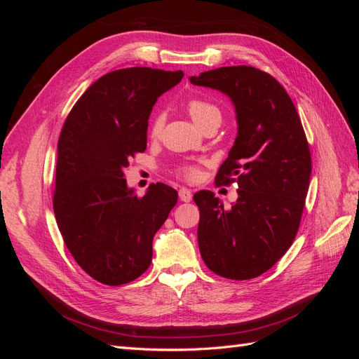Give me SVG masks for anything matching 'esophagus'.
Returning <instances> with one entry per match:
<instances>
[{"label":"esophagus","mask_w":359,"mask_h":359,"mask_svg":"<svg viewBox=\"0 0 359 359\" xmlns=\"http://www.w3.org/2000/svg\"><path fill=\"white\" fill-rule=\"evenodd\" d=\"M191 198H193V194H191V191L189 189H181L180 190V199L182 202H190Z\"/></svg>","instance_id":"34e87169"}]
</instances>
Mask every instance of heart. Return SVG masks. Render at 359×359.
Here are the masks:
<instances>
[{
    "instance_id": "obj_1",
    "label": "heart",
    "mask_w": 359,
    "mask_h": 359,
    "mask_svg": "<svg viewBox=\"0 0 359 359\" xmlns=\"http://www.w3.org/2000/svg\"><path fill=\"white\" fill-rule=\"evenodd\" d=\"M189 109V114L190 116L193 118L194 124H199L203 118H206L208 115H212V114H220L219 109L217 107L208 102H203V100H191L187 106ZM163 127V116L161 115H157L153 118V121H151V128H149V133L153 136H158L160 130ZM178 173L186 180H194L198 175H199V170L196 166H190V165H186V166H181L178 169Z\"/></svg>"
}]
</instances>
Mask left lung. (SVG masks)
<instances>
[{"instance_id": "left-lung-1", "label": "left lung", "mask_w": 359, "mask_h": 359, "mask_svg": "<svg viewBox=\"0 0 359 359\" xmlns=\"http://www.w3.org/2000/svg\"><path fill=\"white\" fill-rule=\"evenodd\" d=\"M190 82L229 97L238 132L217 184L238 182L231 210L210 190L199 206L198 243L205 265L231 280L264 274L283 256L298 232L311 175V157L289 94L273 76L250 66L220 67Z\"/></svg>"}]
</instances>
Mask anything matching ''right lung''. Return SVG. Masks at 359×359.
Wrapping results in <instances>:
<instances>
[{
    "mask_svg": "<svg viewBox=\"0 0 359 359\" xmlns=\"http://www.w3.org/2000/svg\"><path fill=\"white\" fill-rule=\"evenodd\" d=\"M182 76L149 67L107 73L82 94L62 126L53 212L76 262L103 285H126L145 273L154 235L177 205V190L163 182L137 198L124 169L147 149L157 99Z\"/></svg>",
    "mask_w": 359,
    "mask_h": 359,
    "instance_id": "1",
    "label": "right lung"
}]
</instances>
